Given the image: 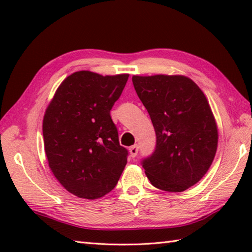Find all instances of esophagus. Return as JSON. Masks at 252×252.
Wrapping results in <instances>:
<instances>
[{
  "mask_svg": "<svg viewBox=\"0 0 252 252\" xmlns=\"http://www.w3.org/2000/svg\"><path fill=\"white\" fill-rule=\"evenodd\" d=\"M138 151H139V148L138 146H132L130 149H129V152H130V156L131 158H135L136 155H138Z\"/></svg>",
  "mask_w": 252,
  "mask_h": 252,
  "instance_id": "34e87169",
  "label": "esophagus"
}]
</instances>
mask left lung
Masks as SVG:
<instances>
[{
  "label": "left lung",
  "instance_id": "obj_1",
  "mask_svg": "<svg viewBox=\"0 0 252 252\" xmlns=\"http://www.w3.org/2000/svg\"><path fill=\"white\" fill-rule=\"evenodd\" d=\"M132 82L157 135L144 172L158 189L182 192L201 180L215 159L219 135L210 104L186 75H133Z\"/></svg>",
  "mask_w": 252,
  "mask_h": 252
}]
</instances>
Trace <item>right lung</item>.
Instances as JSON below:
<instances>
[{
  "label": "right lung",
  "mask_w": 252,
  "mask_h": 252,
  "mask_svg": "<svg viewBox=\"0 0 252 252\" xmlns=\"http://www.w3.org/2000/svg\"><path fill=\"white\" fill-rule=\"evenodd\" d=\"M129 74L78 71L62 81L45 110L44 150L49 167L70 193L94 200L109 193L126 164L110 116Z\"/></svg>",
  "instance_id": "1"
}]
</instances>
